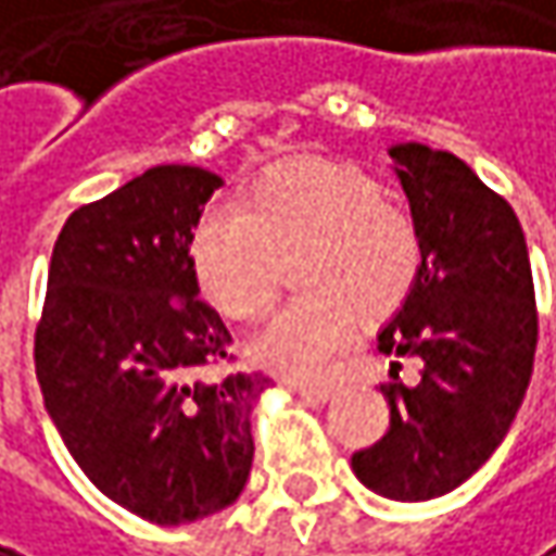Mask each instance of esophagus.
Listing matches in <instances>:
<instances>
[{"instance_id": "esophagus-1", "label": "esophagus", "mask_w": 556, "mask_h": 556, "mask_svg": "<svg viewBox=\"0 0 556 556\" xmlns=\"http://www.w3.org/2000/svg\"><path fill=\"white\" fill-rule=\"evenodd\" d=\"M289 391H295L299 397H305V401H312V404H325L333 397V384H289Z\"/></svg>"}]
</instances>
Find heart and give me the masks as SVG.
I'll use <instances>...</instances> for the list:
<instances>
[{"mask_svg": "<svg viewBox=\"0 0 556 556\" xmlns=\"http://www.w3.org/2000/svg\"><path fill=\"white\" fill-rule=\"evenodd\" d=\"M305 289L251 343V359L282 379H318L343 353L359 318L397 312L420 277L414 219L381 184L343 162H289L254 177L235 206H210L187 254L203 299L235 325L261 321L295 254Z\"/></svg>", "mask_w": 556, "mask_h": 556, "instance_id": "obj_1", "label": "heart"}]
</instances>
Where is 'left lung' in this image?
I'll return each mask as SVG.
<instances>
[{
  "instance_id": "1",
  "label": "left lung",
  "mask_w": 556,
  "mask_h": 556,
  "mask_svg": "<svg viewBox=\"0 0 556 556\" xmlns=\"http://www.w3.org/2000/svg\"><path fill=\"white\" fill-rule=\"evenodd\" d=\"M424 261L407 302L379 330V350L420 359L417 384H381L391 427L353 455L372 493L424 503L490 462L529 391L538 315L529 248L513 206L458 155L424 142L388 149Z\"/></svg>"
}]
</instances>
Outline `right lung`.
Wrapping results in <instances>:
<instances>
[{
	"label": "right lung",
	"instance_id": "add662e5",
	"mask_svg": "<svg viewBox=\"0 0 556 556\" xmlns=\"http://www.w3.org/2000/svg\"><path fill=\"white\" fill-rule=\"evenodd\" d=\"M223 177L159 165L76 210L53 244L34 366L70 455L155 526L231 506L251 475V410L270 379H210L231 333L200 302L187 238Z\"/></svg>",
	"mask_w": 556,
	"mask_h": 556
}]
</instances>
